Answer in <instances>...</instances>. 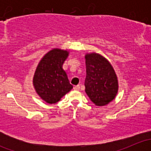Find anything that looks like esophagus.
<instances>
[{
  "mask_svg": "<svg viewBox=\"0 0 151 151\" xmlns=\"http://www.w3.org/2000/svg\"><path fill=\"white\" fill-rule=\"evenodd\" d=\"M80 85H75V86L74 87V91H79L80 90Z\"/></svg>",
  "mask_w": 151,
  "mask_h": 151,
  "instance_id": "esophagus-1",
  "label": "esophagus"
}]
</instances>
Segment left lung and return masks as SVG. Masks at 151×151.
<instances>
[{
    "label": "left lung",
    "mask_w": 151,
    "mask_h": 151,
    "mask_svg": "<svg viewBox=\"0 0 151 151\" xmlns=\"http://www.w3.org/2000/svg\"><path fill=\"white\" fill-rule=\"evenodd\" d=\"M85 59V93L94 104L105 106L118 94L119 86L116 73L109 60L99 53H86Z\"/></svg>",
    "instance_id": "left-lung-1"
}]
</instances>
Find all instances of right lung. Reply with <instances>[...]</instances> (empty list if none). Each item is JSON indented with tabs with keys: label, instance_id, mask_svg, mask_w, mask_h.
I'll use <instances>...</instances> for the list:
<instances>
[{
	"label": "right lung",
	"instance_id": "1",
	"mask_svg": "<svg viewBox=\"0 0 151 151\" xmlns=\"http://www.w3.org/2000/svg\"><path fill=\"white\" fill-rule=\"evenodd\" d=\"M68 55V50L53 48L43 56L36 67L33 87L39 96L48 104L57 103L73 88L63 68Z\"/></svg>",
	"mask_w": 151,
	"mask_h": 151
}]
</instances>
